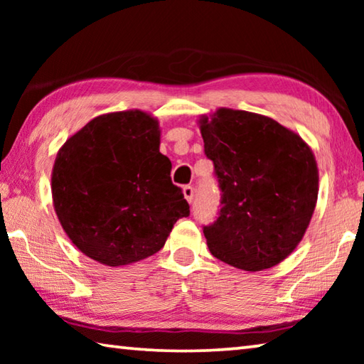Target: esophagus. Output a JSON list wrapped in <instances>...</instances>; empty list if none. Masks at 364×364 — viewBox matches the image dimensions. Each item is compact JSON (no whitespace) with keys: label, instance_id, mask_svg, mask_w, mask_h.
<instances>
[{"label":"esophagus","instance_id":"34e87169","mask_svg":"<svg viewBox=\"0 0 364 364\" xmlns=\"http://www.w3.org/2000/svg\"><path fill=\"white\" fill-rule=\"evenodd\" d=\"M183 194H184V199H186L191 204V202H193V199H194V188L193 186H184Z\"/></svg>","mask_w":364,"mask_h":364}]
</instances>
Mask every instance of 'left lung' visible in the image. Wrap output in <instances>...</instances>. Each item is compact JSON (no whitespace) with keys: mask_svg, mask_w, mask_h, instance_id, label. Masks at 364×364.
Segmentation results:
<instances>
[{"mask_svg":"<svg viewBox=\"0 0 364 364\" xmlns=\"http://www.w3.org/2000/svg\"><path fill=\"white\" fill-rule=\"evenodd\" d=\"M221 189L204 226L212 255L244 271L281 263L304 237L318 200V165L297 133L269 117L220 107L199 117Z\"/></svg>","mask_w":364,"mask_h":364,"instance_id":"left-lung-1","label":"left lung"}]
</instances>
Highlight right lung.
I'll use <instances>...</instances> for the list:
<instances>
[{"mask_svg":"<svg viewBox=\"0 0 364 364\" xmlns=\"http://www.w3.org/2000/svg\"><path fill=\"white\" fill-rule=\"evenodd\" d=\"M159 147L157 119L132 109L96 117L59 149L51 175L54 210L86 257L106 267L144 260L189 215Z\"/></svg>","mask_w":364,"mask_h":364,"instance_id":"right-lung-1","label":"right lung"}]
</instances>
